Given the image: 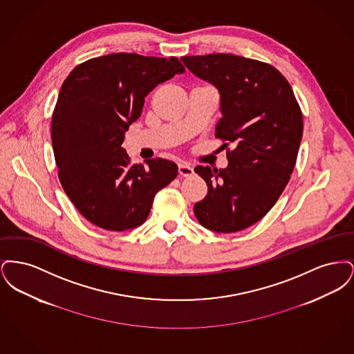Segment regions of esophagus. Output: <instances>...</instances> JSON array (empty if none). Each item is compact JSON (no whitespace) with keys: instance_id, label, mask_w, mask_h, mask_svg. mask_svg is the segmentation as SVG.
<instances>
[{"instance_id":"esophagus-1","label":"esophagus","mask_w":354,"mask_h":354,"mask_svg":"<svg viewBox=\"0 0 354 354\" xmlns=\"http://www.w3.org/2000/svg\"><path fill=\"white\" fill-rule=\"evenodd\" d=\"M178 172H179L180 176H192V175H194V169L189 167V166H187V165L180 163V165L178 166Z\"/></svg>"}]
</instances>
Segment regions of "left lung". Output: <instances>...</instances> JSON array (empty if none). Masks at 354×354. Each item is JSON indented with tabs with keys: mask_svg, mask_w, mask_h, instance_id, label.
Returning <instances> with one entry per match:
<instances>
[{
	"mask_svg": "<svg viewBox=\"0 0 354 354\" xmlns=\"http://www.w3.org/2000/svg\"><path fill=\"white\" fill-rule=\"evenodd\" d=\"M180 59L218 88L215 136L235 145L225 169H195L208 187L194 205L195 216L218 234L241 231L267 215L290 179L303 138L301 110L290 84L268 64L223 53Z\"/></svg>",
	"mask_w": 354,
	"mask_h": 354,
	"instance_id": "obj_1",
	"label": "left lung"
}]
</instances>
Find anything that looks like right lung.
Listing matches in <instances>:
<instances>
[{
    "mask_svg": "<svg viewBox=\"0 0 354 354\" xmlns=\"http://www.w3.org/2000/svg\"><path fill=\"white\" fill-rule=\"evenodd\" d=\"M185 71L175 57L115 53L78 65L61 86L53 151L61 185L90 223L118 232L142 225L156 192L176 178L166 159L131 166L122 143L147 94Z\"/></svg>",
    "mask_w": 354,
    "mask_h": 354,
    "instance_id": "add662e5",
    "label": "right lung"
}]
</instances>
